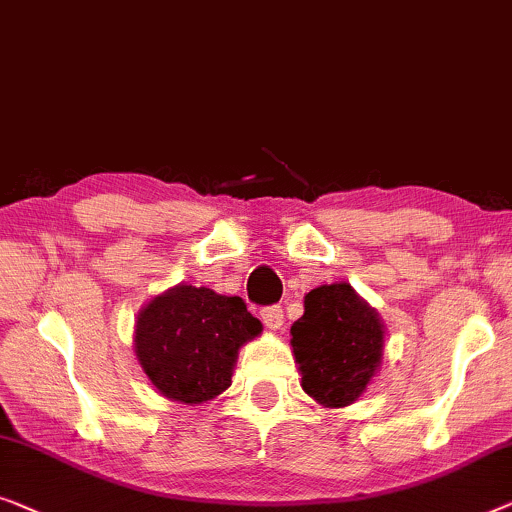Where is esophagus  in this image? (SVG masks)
Listing matches in <instances>:
<instances>
[{"mask_svg": "<svg viewBox=\"0 0 512 512\" xmlns=\"http://www.w3.org/2000/svg\"><path fill=\"white\" fill-rule=\"evenodd\" d=\"M259 315H262V322L266 329L278 331L280 327H283V308L280 306H266L259 311Z\"/></svg>", "mask_w": 512, "mask_h": 512, "instance_id": "esophagus-1", "label": "esophagus"}]
</instances>
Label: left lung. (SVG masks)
<instances>
[{
	"label": "left lung",
	"instance_id": "obj_1",
	"mask_svg": "<svg viewBox=\"0 0 512 512\" xmlns=\"http://www.w3.org/2000/svg\"><path fill=\"white\" fill-rule=\"evenodd\" d=\"M290 334L301 387L325 408L355 403L383 362V320L350 283L320 285L308 292L304 315Z\"/></svg>",
	"mask_w": 512,
	"mask_h": 512
}]
</instances>
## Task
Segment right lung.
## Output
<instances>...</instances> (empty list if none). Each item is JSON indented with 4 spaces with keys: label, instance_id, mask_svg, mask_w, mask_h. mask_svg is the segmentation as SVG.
Returning <instances> with one entry per match:
<instances>
[{
    "label": "right lung",
    "instance_id": "1",
    "mask_svg": "<svg viewBox=\"0 0 512 512\" xmlns=\"http://www.w3.org/2000/svg\"><path fill=\"white\" fill-rule=\"evenodd\" d=\"M259 334L262 322L241 297L181 283L136 315L134 352L162 397L197 406L232 385L241 345Z\"/></svg>",
    "mask_w": 512,
    "mask_h": 512
}]
</instances>
